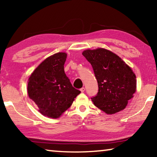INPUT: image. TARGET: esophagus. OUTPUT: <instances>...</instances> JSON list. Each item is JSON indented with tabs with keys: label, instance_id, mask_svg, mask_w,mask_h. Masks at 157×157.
Listing matches in <instances>:
<instances>
[{
	"label": "esophagus",
	"instance_id": "obj_1",
	"mask_svg": "<svg viewBox=\"0 0 157 157\" xmlns=\"http://www.w3.org/2000/svg\"><path fill=\"white\" fill-rule=\"evenodd\" d=\"M84 91H85V88H84V87H82V88L80 89V91H81L82 93H83Z\"/></svg>",
	"mask_w": 157,
	"mask_h": 157
}]
</instances>
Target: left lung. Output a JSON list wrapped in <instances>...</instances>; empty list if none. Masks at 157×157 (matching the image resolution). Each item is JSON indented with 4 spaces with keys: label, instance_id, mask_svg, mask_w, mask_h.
<instances>
[{
    "label": "left lung",
    "instance_id": "1",
    "mask_svg": "<svg viewBox=\"0 0 157 157\" xmlns=\"http://www.w3.org/2000/svg\"><path fill=\"white\" fill-rule=\"evenodd\" d=\"M83 56L91 63L98 84V92L91 98L94 104L107 114L126 107L136 92V75L115 53L105 48L86 50Z\"/></svg>",
    "mask_w": 157,
    "mask_h": 157
}]
</instances>
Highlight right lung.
<instances>
[{
  "instance_id": "right-lung-1",
  "label": "right lung",
  "mask_w": 157,
  "mask_h": 157,
  "mask_svg": "<svg viewBox=\"0 0 157 157\" xmlns=\"http://www.w3.org/2000/svg\"><path fill=\"white\" fill-rule=\"evenodd\" d=\"M66 57V53L58 52L46 58L28 79L29 98L39 107V112L49 118H59L80 94L65 74Z\"/></svg>"
}]
</instances>
